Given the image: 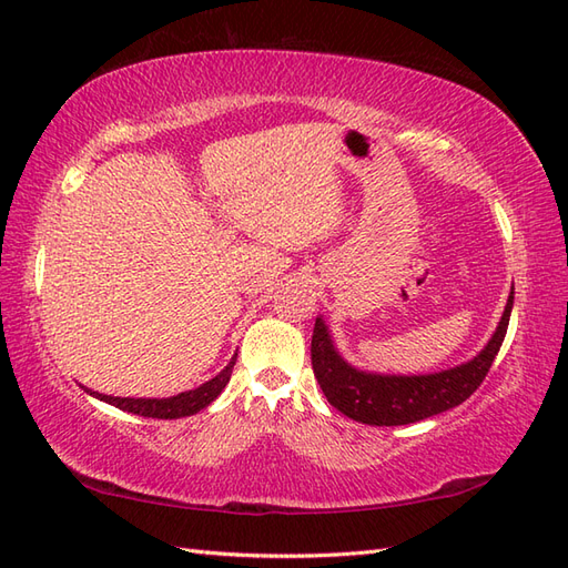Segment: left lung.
<instances>
[{
	"mask_svg": "<svg viewBox=\"0 0 568 568\" xmlns=\"http://www.w3.org/2000/svg\"><path fill=\"white\" fill-rule=\"evenodd\" d=\"M511 307L514 287L511 295H508L501 322L483 353L454 369L419 376L369 374L347 365L338 355L336 345H333L324 318L318 316L312 336L314 376L333 408L355 419V423L374 427L419 423V419L456 408L463 400H468L477 386L485 382L491 362L504 343Z\"/></svg>",
	"mask_w": 568,
	"mask_h": 568,
	"instance_id": "left-lung-1",
	"label": "left lung"
}]
</instances>
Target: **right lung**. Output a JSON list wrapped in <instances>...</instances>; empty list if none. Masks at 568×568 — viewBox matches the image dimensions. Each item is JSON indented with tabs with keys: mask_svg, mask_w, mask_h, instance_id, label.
Returning a JSON list of instances; mask_svg holds the SVG:
<instances>
[{
	"mask_svg": "<svg viewBox=\"0 0 568 568\" xmlns=\"http://www.w3.org/2000/svg\"><path fill=\"white\" fill-rule=\"evenodd\" d=\"M237 355L230 359V365L221 372L215 374L211 382L201 384L194 390H184V394H178L172 398H114V396H105V394H98V390H91L89 394L105 400L114 408L126 410V413H134L141 417H158V419H178V417H186V415H194L199 410L206 408L211 405L217 396H221V390L227 386L230 376H232V367H235Z\"/></svg>",
	"mask_w": 568,
	"mask_h": 568,
	"instance_id": "1",
	"label": "right lung"
}]
</instances>
